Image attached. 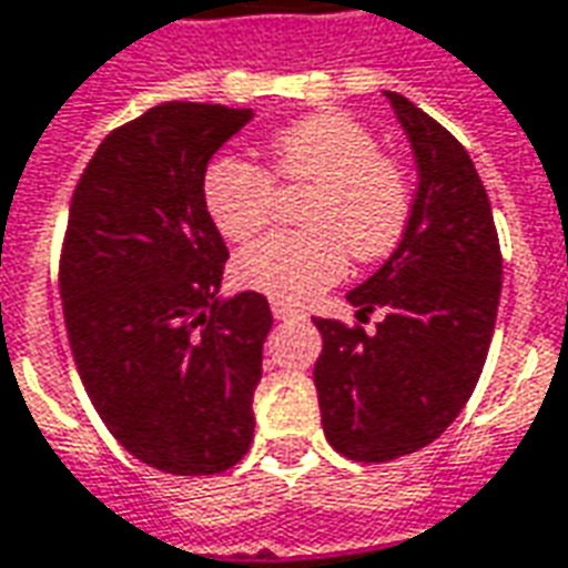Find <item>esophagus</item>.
Masks as SVG:
<instances>
[{"instance_id": "esophagus-1", "label": "esophagus", "mask_w": 568, "mask_h": 568, "mask_svg": "<svg viewBox=\"0 0 568 568\" xmlns=\"http://www.w3.org/2000/svg\"><path fill=\"white\" fill-rule=\"evenodd\" d=\"M273 316H276V320H304L301 311L288 307V304H283V301H273Z\"/></svg>"}]
</instances>
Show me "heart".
Listing matches in <instances>:
<instances>
[{
    "instance_id": "1",
    "label": "heart",
    "mask_w": 568,
    "mask_h": 568,
    "mask_svg": "<svg viewBox=\"0 0 568 568\" xmlns=\"http://www.w3.org/2000/svg\"><path fill=\"white\" fill-rule=\"evenodd\" d=\"M267 171L217 158L204 171V207L223 239L245 242L273 214V181L307 186L311 233H270L235 257L239 283L283 304L314 298L345 273V257L373 264L392 254L410 220V183L379 136L345 111H320L267 139Z\"/></svg>"
}]
</instances>
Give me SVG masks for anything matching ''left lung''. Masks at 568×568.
<instances>
[{
    "instance_id": "left-lung-1",
    "label": "left lung",
    "mask_w": 568,
    "mask_h": 568,
    "mask_svg": "<svg viewBox=\"0 0 568 568\" xmlns=\"http://www.w3.org/2000/svg\"><path fill=\"white\" fill-rule=\"evenodd\" d=\"M419 171L407 230L348 301L373 333L320 320L314 385L326 442L385 463L432 445L476 388L500 301V242L488 192L457 139L410 99L385 92Z\"/></svg>"
}]
</instances>
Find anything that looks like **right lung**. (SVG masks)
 I'll return each instance as SVG.
<instances>
[{"label":"right lung","mask_w":568,"mask_h":568,"mask_svg":"<svg viewBox=\"0 0 568 568\" xmlns=\"http://www.w3.org/2000/svg\"><path fill=\"white\" fill-rule=\"evenodd\" d=\"M252 108L164 102L111 130L73 189L61 307L77 373L108 432L173 476H214L254 438L273 314L220 298L226 245L204 207L211 154Z\"/></svg>","instance_id":"add662e5"}]
</instances>
